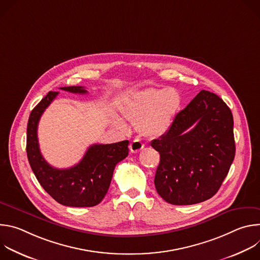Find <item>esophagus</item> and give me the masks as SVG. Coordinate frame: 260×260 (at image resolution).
I'll list each match as a JSON object with an SVG mask.
<instances>
[{
    "label": "esophagus",
    "instance_id": "34e87169",
    "mask_svg": "<svg viewBox=\"0 0 260 260\" xmlns=\"http://www.w3.org/2000/svg\"><path fill=\"white\" fill-rule=\"evenodd\" d=\"M143 148H144V143L139 139H135L134 141H132L129 145V149L133 153H138L143 149Z\"/></svg>",
    "mask_w": 260,
    "mask_h": 260
}]
</instances>
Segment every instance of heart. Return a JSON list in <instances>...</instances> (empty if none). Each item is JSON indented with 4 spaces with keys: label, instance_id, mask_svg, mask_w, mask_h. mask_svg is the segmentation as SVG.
Wrapping results in <instances>:
<instances>
[{
    "label": "heart",
    "instance_id": "1",
    "mask_svg": "<svg viewBox=\"0 0 260 260\" xmlns=\"http://www.w3.org/2000/svg\"><path fill=\"white\" fill-rule=\"evenodd\" d=\"M181 106L180 93L172 87L146 88L136 92L122 107V114L138 121V128L147 137H158L172 125Z\"/></svg>",
    "mask_w": 260,
    "mask_h": 260
}]
</instances>
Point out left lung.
<instances>
[{"mask_svg": "<svg viewBox=\"0 0 260 260\" xmlns=\"http://www.w3.org/2000/svg\"><path fill=\"white\" fill-rule=\"evenodd\" d=\"M151 146L159 152L154 184L172 205H193L216 194L234 161V118L217 94L202 90Z\"/></svg>", "mask_w": 260, "mask_h": 260, "instance_id": "left-lung-1", "label": "left lung"}]
</instances>
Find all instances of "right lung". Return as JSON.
I'll use <instances>...</instances> for the list:
<instances>
[{
	"instance_id": "1",
	"label": "right lung",
	"mask_w": 260,
	"mask_h": 260,
	"mask_svg": "<svg viewBox=\"0 0 260 260\" xmlns=\"http://www.w3.org/2000/svg\"><path fill=\"white\" fill-rule=\"evenodd\" d=\"M73 93H86L83 86L60 87ZM58 91H49L30 112L26 128V154L29 166L44 190L68 207H93L105 198L116 165L128 155V141L93 144L83 158L70 169L51 167L42 156L38 142V123Z\"/></svg>"
}]
</instances>
